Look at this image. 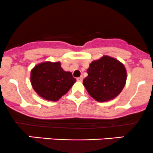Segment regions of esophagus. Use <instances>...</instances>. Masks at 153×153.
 I'll list each match as a JSON object with an SVG mask.
<instances>
[{
  "label": "esophagus",
  "instance_id": "1",
  "mask_svg": "<svg viewBox=\"0 0 153 153\" xmlns=\"http://www.w3.org/2000/svg\"><path fill=\"white\" fill-rule=\"evenodd\" d=\"M82 79H83V76H82L78 77V78L76 79L77 81H79V82H82Z\"/></svg>",
  "mask_w": 153,
  "mask_h": 153
}]
</instances>
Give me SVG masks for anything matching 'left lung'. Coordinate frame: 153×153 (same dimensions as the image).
<instances>
[{
    "mask_svg": "<svg viewBox=\"0 0 153 153\" xmlns=\"http://www.w3.org/2000/svg\"><path fill=\"white\" fill-rule=\"evenodd\" d=\"M87 73L83 85L89 95L98 102H106L118 96L127 78L123 64L108 56L92 62Z\"/></svg>",
    "mask_w": 153,
    "mask_h": 153,
    "instance_id": "8db88e82",
    "label": "left lung"
}]
</instances>
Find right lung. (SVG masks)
<instances>
[{
    "label": "right lung",
    "instance_id": "1",
    "mask_svg": "<svg viewBox=\"0 0 153 153\" xmlns=\"http://www.w3.org/2000/svg\"><path fill=\"white\" fill-rule=\"evenodd\" d=\"M72 74L65 71L59 62H45L35 66L30 82L35 91L43 99L57 101L76 82Z\"/></svg>",
    "mask_w": 153,
    "mask_h": 153
}]
</instances>
